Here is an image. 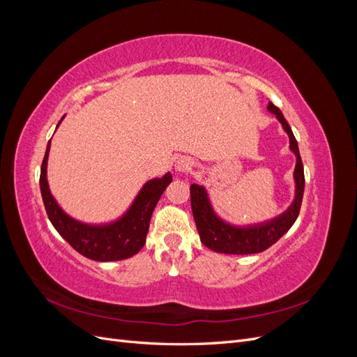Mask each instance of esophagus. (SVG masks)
<instances>
[{"mask_svg": "<svg viewBox=\"0 0 357 357\" xmlns=\"http://www.w3.org/2000/svg\"><path fill=\"white\" fill-rule=\"evenodd\" d=\"M192 168V160L189 158H180L176 162V169L178 172H188Z\"/></svg>", "mask_w": 357, "mask_h": 357, "instance_id": "obj_1", "label": "esophagus"}]
</instances>
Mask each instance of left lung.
Instances as JSON below:
<instances>
[{
  "label": "left lung",
  "instance_id": "left-lung-1",
  "mask_svg": "<svg viewBox=\"0 0 357 357\" xmlns=\"http://www.w3.org/2000/svg\"><path fill=\"white\" fill-rule=\"evenodd\" d=\"M268 110L274 113L275 117L283 125V129L289 135L290 150L296 156V167H295V199L291 202L290 207L280 214L278 218L268 220L259 225L252 226H232L229 223L223 222L218 214L214 213L207 190L202 186L193 183L190 185V205L193 219L197 223V229L199 232V238L204 245H207L211 250L225 255H252V253H261L266 250L277 243L282 236L291 228V225L298 219V214L301 210L302 197H304V186H305V177H304V165H302V159L299 155L298 142L291 132V129L284 119L283 113L280 112L278 107L273 102L268 104Z\"/></svg>",
  "mask_w": 357,
  "mask_h": 357
}]
</instances>
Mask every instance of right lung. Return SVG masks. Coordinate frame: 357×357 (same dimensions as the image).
<instances>
[{
	"mask_svg": "<svg viewBox=\"0 0 357 357\" xmlns=\"http://www.w3.org/2000/svg\"><path fill=\"white\" fill-rule=\"evenodd\" d=\"M49 150L50 142L41 164L40 189L49 220L55 226V229L59 232L62 238L75 252L98 262L122 261V259L131 257L142 250L146 244V235L149 232L152 213L162 193L172 181L171 172H167L160 178L147 181L142 190H139L131 207L119 220L109 225H86L79 220H74L67 213H63L55 198L52 197L47 185Z\"/></svg>",
	"mask_w": 357,
	"mask_h": 357,
	"instance_id": "add662e5",
	"label": "right lung"
}]
</instances>
